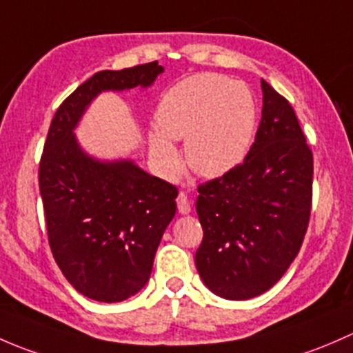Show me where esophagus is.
I'll use <instances>...</instances> for the list:
<instances>
[{
    "mask_svg": "<svg viewBox=\"0 0 353 353\" xmlns=\"http://www.w3.org/2000/svg\"><path fill=\"white\" fill-rule=\"evenodd\" d=\"M176 205H178V212L180 214H188L190 212V202H188V199H187V195L185 194H178V197H176Z\"/></svg>",
    "mask_w": 353,
    "mask_h": 353,
    "instance_id": "esophagus-1",
    "label": "esophagus"
}]
</instances>
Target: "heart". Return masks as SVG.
<instances>
[{"mask_svg": "<svg viewBox=\"0 0 353 353\" xmlns=\"http://www.w3.org/2000/svg\"><path fill=\"white\" fill-rule=\"evenodd\" d=\"M148 134L156 168L172 178L181 159L173 141H185L194 172L207 178L230 173L243 161L256 129L255 98L246 85L221 74H197L165 93Z\"/></svg>", "mask_w": 353, "mask_h": 353, "instance_id": "obj_1", "label": "heart"}]
</instances>
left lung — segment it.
Listing matches in <instances>:
<instances>
[{"label":"left lung","mask_w":353,"mask_h":353,"mask_svg":"<svg viewBox=\"0 0 353 353\" xmlns=\"http://www.w3.org/2000/svg\"><path fill=\"white\" fill-rule=\"evenodd\" d=\"M263 107L245 161L199 187L203 239L195 253L216 296L246 301L267 292L299 253L311 214L312 152L292 107L261 79Z\"/></svg>","instance_id":"left-lung-1"}]
</instances>
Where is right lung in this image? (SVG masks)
<instances>
[{
	"label": "right lung",
	"instance_id": "obj_1",
	"mask_svg": "<svg viewBox=\"0 0 353 353\" xmlns=\"http://www.w3.org/2000/svg\"><path fill=\"white\" fill-rule=\"evenodd\" d=\"M163 71L154 61L97 72L63 101L47 134L39 185L50 250L69 284L98 303H121L148 284L178 190L134 159L90 154L74 130L98 95L146 90Z\"/></svg>",
	"mask_w": 353,
	"mask_h": 353
}]
</instances>
